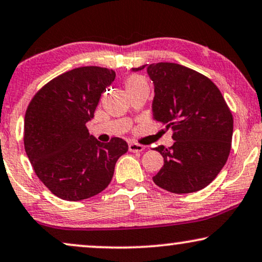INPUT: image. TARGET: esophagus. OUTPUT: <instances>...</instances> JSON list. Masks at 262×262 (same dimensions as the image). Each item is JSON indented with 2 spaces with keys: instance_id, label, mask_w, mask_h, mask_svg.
<instances>
[{
  "instance_id": "34e87169",
  "label": "esophagus",
  "mask_w": 262,
  "mask_h": 262,
  "mask_svg": "<svg viewBox=\"0 0 262 262\" xmlns=\"http://www.w3.org/2000/svg\"><path fill=\"white\" fill-rule=\"evenodd\" d=\"M128 148L130 152H142L145 149V146L138 144V142H130Z\"/></svg>"
}]
</instances>
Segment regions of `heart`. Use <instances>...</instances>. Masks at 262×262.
I'll use <instances>...</instances> for the list:
<instances>
[{
  "mask_svg": "<svg viewBox=\"0 0 262 262\" xmlns=\"http://www.w3.org/2000/svg\"><path fill=\"white\" fill-rule=\"evenodd\" d=\"M124 86H125V90H127L128 93H132V92H134V91H138V90H148L149 89L147 79H146L145 76L138 75V74L128 76L127 80H125V82H124Z\"/></svg>",
  "mask_w": 262,
  "mask_h": 262,
  "instance_id": "heart-1",
  "label": "heart"
}]
</instances>
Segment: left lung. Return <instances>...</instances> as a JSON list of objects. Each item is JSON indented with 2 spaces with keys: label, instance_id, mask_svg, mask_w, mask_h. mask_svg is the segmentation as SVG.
<instances>
[{
  "label": "left lung",
  "instance_id": "obj_1",
  "mask_svg": "<svg viewBox=\"0 0 262 262\" xmlns=\"http://www.w3.org/2000/svg\"><path fill=\"white\" fill-rule=\"evenodd\" d=\"M155 85L152 114L172 129L171 147H156L164 165L153 182L170 193L204 189L228 160L233 120L221 91L210 79L184 66L169 62L144 64Z\"/></svg>",
  "mask_w": 262,
  "mask_h": 262
}]
</instances>
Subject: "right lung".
<instances>
[{
  "label": "right lung",
  "mask_w": 262,
  "mask_h": 262,
  "mask_svg": "<svg viewBox=\"0 0 262 262\" xmlns=\"http://www.w3.org/2000/svg\"><path fill=\"white\" fill-rule=\"evenodd\" d=\"M115 78L113 69H72L41 87L27 107L26 155L38 179L63 200H85L103 191L117 159L128 151L123 139L104 144L86 128Z\"/></svg>",
  "instance_id": "obj_1"
}]
</instances>
